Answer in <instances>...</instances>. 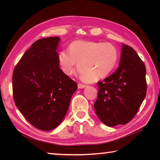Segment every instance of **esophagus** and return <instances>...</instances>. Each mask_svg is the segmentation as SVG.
I'll return each mask as SVG.
<instances>
[{"mask_svg": "<svg viewBox=\"0 0 160 160\" xmlns=\"http://www.w3.org/2000/svg\"><path fill=\"white\" fill-rule=\"evenodd\" d=\"M78 88H79V89H82V88H85L86 85H84V84L78 83Z\"/></svg>", "mask_w": 160, "mask_h": 160, "instance_id": "1", "label": "esophagus"}]
</instances>
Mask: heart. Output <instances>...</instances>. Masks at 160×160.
Segmentation results:
<instances>
[{
    "mask_svg": "<svg viewBox=\"0 0 160 160\" xmlns=\"http://www.w3.org/2000/svg\"><path fill=\"white\" fill-rule=\"evenodd\" d=\"M118 59L116 48L110 43L76 40L70 43L68 51L58 54V64L63 74L70 75L76 66L81 78L93 82L108 76Z\"/></svg>",
    "mask_w": 160,
    "mask_h": 160,
    "instance_id": "1",
    "label": "heart"
}]
</instances>
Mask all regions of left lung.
<instances>
[{
  "label": "left lung",
  "instance_id": "obj_1",
  "mask_svg": "<svg viewBox=\"0 0 160 160\" xmlns=\"http://www.w3.org/2000/svg\"><path fill=\"white\" fill-rule=\"evenodd\" d=\"M144 63L133 48L123 44L117 70L98 82L94 110L108 126L128 123L133 118L147 92Z\"/></svg>",
  "mask_w": 160,
  "mask_h": 160
}]
</instances>
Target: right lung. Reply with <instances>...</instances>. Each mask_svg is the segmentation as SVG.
Returning <instances> with one entry per match:
<instances>
[{
    "label": "right lung",
    "mask_w": 160,
    "mask_h": 160,
    "mask_svg": "<svg viewBox=\"0 0 160 160\" xmlns=\"http://www.w3.org/2000/svg\"><path fill=\"white\" fill-rule=\"evenodd\" d=\"M60 38L39 39L23 54L12 73L14 102L27 121L51 131L63 121L77 83L63 74L56 51Z\"/></svg>",
    "instance_id": "right-lung-1"
}]
</instances>
